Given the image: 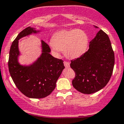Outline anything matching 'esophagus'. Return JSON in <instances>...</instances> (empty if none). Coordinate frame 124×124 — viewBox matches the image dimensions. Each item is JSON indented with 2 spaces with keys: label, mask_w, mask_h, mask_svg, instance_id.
Instances as JSON below:
<instances>
[{
  "label": "esophagus",
  "mask_w": 124,
  "mask_h": 124,
  "mask_svg": "<svg viewBox=\"0 0 124 124\" xmlns=\"http://www.w3.org/2000/svg\"><path fill=\"white\" fill-rule=\"evenodd\" d=\"M63 63H64V65H65V67H66V68H69L70 66V62H67V61H64Z\"/></svg>",
  "instance_id": "esophagus-1"
}]
</instances>
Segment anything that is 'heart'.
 Masks as SVG:
<instances>
[{"label":"heart","mask_w":124,"mask_h":124,"mask_svg":"<svg viewBox=\"0 0 124 124\" xmlns=\"http://www.w3.org/2000/svg\"><path fill=\"white\" fill-rule=\"evenodd\" d=\"M52 44L56 50L64 52L67 57L77 58L85 53L88 48V36L78 29L61 31L55 33Z\"/></svg>","instance_id":"b5f03b06"}]
</instances>
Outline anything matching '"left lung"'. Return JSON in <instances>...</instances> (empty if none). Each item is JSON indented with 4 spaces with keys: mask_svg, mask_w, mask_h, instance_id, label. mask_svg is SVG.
Listing matches in <instances>:
<instances>
[{
    "mask_svg": "<svg viewBox=\"0 0 124 124\" xmlns=\"http://www.w3.org/2000/svg\"><path fill=\"white\" fill-rule=\"evenodd\" d=\"M95 27H98L95 26ZM85 54L71 60L75 72L72 86L81 93L91 94L100 91L109 82L113 73L115 54L108 35L100 30L89 42Z\"/></svg>",
    "mask_w": 124,
    "mask_h": 124,
    "instance_id": "1",
    "label": "left lung"
}]
</instances>
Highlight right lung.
Masks as SVG:
<instances>
[{"label":"right lung","instance_id":"add662e5","mask_svg":"<svg viewBox=\"0 0 124 124\" xmlns=\"http://www.w3.org/2000/svg\"><path fill=\"white\" fill-rule=\"evenodd\" d=\"M38 31L27 27L18 35L12 42L9 51L8 68L13 82L20 91L31 98H42L49 95L56 87V83L65 68L63 61L50 54L49 46L44 41L42 54L30 66H22L18 62V40Z\"/></svg>","mask_w":124,"mask_h":124}]
</instances>
